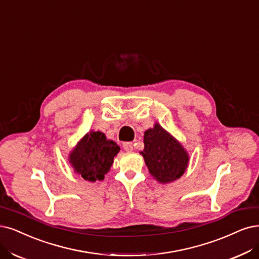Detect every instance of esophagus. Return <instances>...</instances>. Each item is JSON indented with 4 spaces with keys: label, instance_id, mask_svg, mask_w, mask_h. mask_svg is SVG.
<instances>
[{
    "label": "esophagus",
    "instance_id": "esophagus-1",
    "mask_svg": "<svg viewBox=\"0 0 259 259\" xmlns=\"http://www.w3.org/2000/svg\"><path fill=\"white\" fill-rule=\"evenodd\" d=\"M122 146H123V149L126 151H132L133 149H135V145H133L132 142H124Z\"/></svg>",
    "mask_w": 259,
    "mask_h": 259
}]
</instances>
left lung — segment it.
Here are the masks:
<instances>
[{
    "label": "left lung",
    "mask_w": 259,
    "mask_h": 259,
    "mask_svg": "<svg viewBox=\"0 0 259 259\" xmlns=\"http://www.w3.org/2000/svg\"><path fill=\"white\" fill-rule=\"evenodd\" d=\"M140 154L150 175L163 185L183 176L190 161L183 144L158 122L144 132V149Z\"/></svg>",
    "instance_id": "1"
}]
</instances>
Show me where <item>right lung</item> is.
I'll return each instance as SVG.
<instances>
[{"instance_id": "right-lung-1", "label": "right lung", "mask_w": 259, "mask_h": 259, "mask_svg": "<svg viewBox=\"0 0 259 259\" xmlns=\"http://www.w3.org/2000/svg\"><path fill=\"white\" fill-rule=\"evenodd\" d=\"M119 150L116 143L108 140L103 132L91 130L69 152L68 161L75 174L95 183L104 179Z\"/></svg>"}]
</instances>
